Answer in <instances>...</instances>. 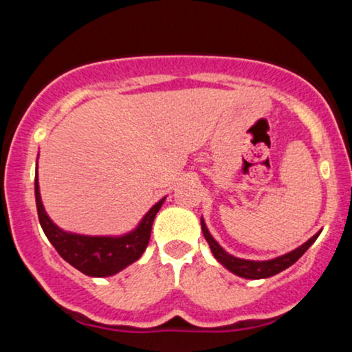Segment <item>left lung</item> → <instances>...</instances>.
<instances>
[{
	"label": "left lung",
	"instance_id": "1",
	"mask_svg": "<svg viewBox=\"0 0 352 352\" xmlns=\"http://www.w3.org/2000/svg\"><path fill=\"white\" fill-rule=\"evenodd\" d=\"M200 225H201V232H204L205 240L208 241L210 250H212L213 256L217 258L218 263L223 265L228 272L236 274V276L246 278V280H263V278L274 276V274L283 272V270L289 268V266L300 260L302 254H305L306 250H308L309 246L316 241L319 233H321V232H318L316 235L311 236L306 243L298 246V248L293 250V252L281 254V256L272 258V260L254 261V260H245V258H236V256H233V254H230L228 252H225V250L217 243L215 238L210 235L204 218H200Z\"/></svg>",
	"mask_w": 352,
	"mask_h": 352
}]
</instances>
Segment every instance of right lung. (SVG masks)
I'll return each instance as SVG.
<instances>
[{
  "mask_svg": "<svg viewBox=\"0 0 352 352\" xmlns=\"http://www.w3.org/2000/svg\"><path fill=\"white\" fill-rule=\"evenodd\" d=\"M34 195L36 207H38L39 223L44 235L51 241L58 252L67 263L79 270L80 273L87 276L104 278L112 276V274L122 272L129 265L139 260L147 248L148 240H151V230L153 218L159 212L165 197L157 201L153 207L145 213L140 223L132 232L125 233L120 236H89L79 235V233L66 232L59 228L50 215L44 210L41 193H39L38 170H36L34 179Z\"/></svg>",
  "mask_w": 352,
  "mask_h": 352,
  "instance_id": "add662e5",
  "label": "right lung"
}]
</instances>
